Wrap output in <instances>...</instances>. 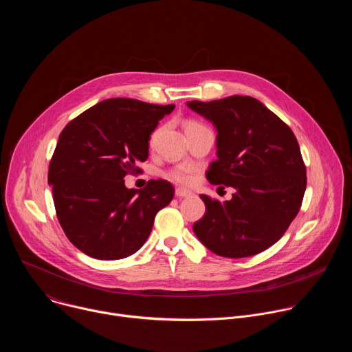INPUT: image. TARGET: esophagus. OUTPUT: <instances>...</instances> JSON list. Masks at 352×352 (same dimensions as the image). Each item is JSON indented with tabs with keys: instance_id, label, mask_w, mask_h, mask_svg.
<instances>
[{
	"instance_id": "obj_1",
	"label": "esophagus",
	"mask_w": 352,
	"mask_h": 352,
	"mask_svg": "<svg viewBox=\"0 0 352 352\" xmlns=\"http://www.w3.org/2000/svg\"><path fill=\"white\" fill-rule=\"evenodd\" d=\"M175 196L177 197H186V196H190V192L182 189V188H177L175 189Z\"/></svg>"
}]
</instances>
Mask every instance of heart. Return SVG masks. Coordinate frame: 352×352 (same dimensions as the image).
<instances>
[{"mask_svg": "<svg viewBox=\"0 0 352 352\" xmlns=\"http://www.w3.org/2000/svg\"><path fill=\"white\" fill-rule=\"evenodd\" d=\"M195 125H199V124H197V122H193V121L186 122V128H190V126H195ZM159 133H160V129H156V131L152 133V136H150V144H153V143L156 142ZM166 177H167L170 181L177 182V184H181V185H190L192 181H193V178H195L192 170H190L189 167H186V166H175V167L170 168V170L166 173Z\"/></svg>", "mask_w": 352, "mask_h": 352, "instance_id": "1", "label": "heart"}]
</instances>
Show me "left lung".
Listing matches in <instances>:
<instances>
[{
    "instance_id": "obj_1",
    "label": "left lung",
    "mask_w": 352,
    "mask_h": 352,
    "mask_svg": "<svg viewBox=\"0 0 352 352\" xmlns=\"http://www.w3.org/2000/svg\"><path fill=\"white\" fill-rule=\"evenodd\" d=\"M188 106L217 128V160L206 173L213 185L235 188L221 204L208 195L193 232L213 254L238 259L274 245L302 205L307 167L291 128L259 100L230 96Z\"/></svg>"
}]
</instances>
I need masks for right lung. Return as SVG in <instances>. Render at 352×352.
Segmentation results:
<instances>
[{"label": "right lung", "mask_w": 352, "mask_h": 352, "mask_svg": "<svg viewBox=\"0 0 352 352\" xmlns=\"http://www.w3.org/2000/svg\"><path fill=\"white\" fill-rule=\"evenodd\" d=\"M135 98H110L87 109L60 133L48 166L57 219L83 254L117 261L146 242L159 210L174 197L166 179L128 189L124 178L142 170L148 139L174 110Z\"/></svg>", "instance_id": "add662e5"}]
</instances>
